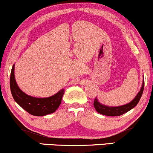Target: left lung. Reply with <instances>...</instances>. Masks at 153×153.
Wrapping results in <instances>:
<instances>
[{"mask_svg": "<svg viewBox=\"0 0 153 153\" xmlns=\"http://www.w3.org/2000/svg\"><path fill=\"white\" fill-rule=\"evenodd\" d=\"M144 85H145V82L143 81V86H142L141 89H140V92H139L137 95L136 97L133 99V101H131L130 103H127V104L117 107L106 106L101 104V103H100L99 101H98L97 99H95L94 101V108H96V110L97 111L99 114H101L103 115L111 116H111H120L124 114L126 112L129 111L131 110V108H133L134 106H136V105L137 104L140 99H141L142 95H143L144 90Z\"/></svg>", "mask_w": 153, "mask_h": 153, "instance_id": "8db88e82", "label": "left lung"}]
</instances>
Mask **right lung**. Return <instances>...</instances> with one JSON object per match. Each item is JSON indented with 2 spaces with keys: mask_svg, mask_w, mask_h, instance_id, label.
Listing matches in <instances>:
<instances>
[{
  "mask_svg": "<svg viewBox=\"0 0 153 153\" xmlns=\"http://www.w3.org/2000/svg\"><path fill=\"white\" fill-rule=\"evenodd\" d=\"M10 87L12 96L17 103L28 113L34 116H45L53 113L57 109L62 101L64 90L48 98H35L24 94L19 88L14 77V65L10 72Z\"/></svg>",
  "mask_w": 153,
  "mask_h": 153,
  "instance_id": "1",
  "label": "right lung"
}]
</instances>
